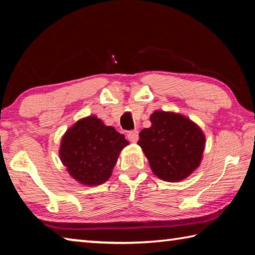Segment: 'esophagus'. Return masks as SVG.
Here are the masks:
<instances>
[{
    "instance_id": "esophagus-1",
    "label": "esophagus",
    "mask_w": 255,
    "mask_h": 255,
    "mask_svg": "<svg viewBox=\"0 0 255 255\" xmlns=\"http://www.w3.org/2000/svg\"><path fill=\"white\" fill-rule=\"evenodd\" d=\"M127 138L129 139V141L131 143H136L138 140V131L137 130H131L127 133Z\"/></svg>"
}]
</instances>
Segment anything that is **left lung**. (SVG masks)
<instances>
[{"label": "left lung", "instance_id": "8db88e82", "mask_svg": "<svg viewBox=\"0 0 255 255\" xmlns=\"http://www.w3.org/2000/svg\"><path fill=\"white\" fill-rule=\"evenodd\" d=\"M152 126L139 132L138 145L147 157L153 173L167 182L187 179L199 167L206 138L201 128L183 115L156 110Z\"/></svg>", "mask_w": 255, "mask_h": 255}]
</instances>
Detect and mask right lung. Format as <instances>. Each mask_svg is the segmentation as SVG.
I'll return each mask as SVG.
<instances>
[{
    "instance_id": "1",
    "label": "right lung",
    "mask_w": 255,
    "mask_h": 255,
    "mask_svg": "<svg viewBox=\"0 0 255 255\" xmlns=\"http://www.w3.org/2000/svg\"><path fill=\"white\" fill-rule=\"evenodd\" d=\"M129 143L123 133L89 116L68 128L60 140L59 157L77 182L93 187L112 174L119 154Z\"/></svg>"
}]
</instances>
